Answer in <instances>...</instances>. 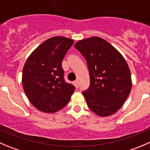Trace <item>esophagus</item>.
I'll return each mask as SVG.
<instances>
[{
    "label": "esophagus",
    "mask_w": 150,
    "mask_h": 150,
    "mask_svg": "<svg viewBox=\"0 0 150 150\" xmlns=\"http://www.w3.org/2000/svg\"><path fill=\"white\" fill-rule=\"evenodd\" d=\"M74 86L76 87V88H78V87H79V84H78V81L77 80H75L74 82Z\"/></svg>",
    "instance_id": "obj_1"
}]
</instances>
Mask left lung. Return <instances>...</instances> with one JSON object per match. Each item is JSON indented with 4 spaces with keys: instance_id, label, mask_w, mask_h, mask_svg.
Wrapping results in <instances>:
<instances>
[{
    "instance_id": "8db88e82",
    "label": "left lung",
    "mask_w": 150,
    "mask_h": 150,
    "mask_svg": "<svg viewBox=\"0 0 150 150\" xmlns=\"http://www.w3.org/2000/svg\"><path fill=\"white\" fill-rule=\"evenodd\" d=\"M74 47L87 61L91 86L82 92L91 111L99 116L112 115L128 97L132 79L126 60L105 40L92 37L76 42Z\"/></svg>"
}]
</instances>
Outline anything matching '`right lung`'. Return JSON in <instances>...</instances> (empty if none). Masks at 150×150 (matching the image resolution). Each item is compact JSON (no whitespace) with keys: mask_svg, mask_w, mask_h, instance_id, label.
I'll return each instance as SVG.
<instances>
[{"mask_svg":"<svg viewBox=\"0 0 150 150\" xmlns=\"http://www.w3.org/2000/svg\"><path fill=\"white\" fill-rule=\"evenodd\" d=\"M73 40L53 37L41 43L27 59L23 68L22 83L27 98L44 112H55L69 102L75 91L64 79L62 62Z\"/></svg>","mask_w":150,"mask_h":150,"instance_id":"obj_1","label":"right lung"}]
</instances>
